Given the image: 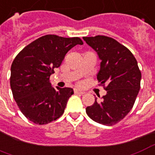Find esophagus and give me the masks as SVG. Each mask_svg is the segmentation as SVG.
<instances>
[{"label": "esophagus", "instance_id": "1", "mask_svg": "<svg viewBox=\"0 0 155 155\" xmlns=\"http://www.w3.org/2000/svg\"><path fill=\"white\" fill-rule=\"evenodd\" d=\"M74 93H75V94H80V95H83V94L84 93V92H83V91L80 90V89H78V88H75V89H74Z\"/></svg>", "mask_w": 155, "mask_h": 155}]
</instances>
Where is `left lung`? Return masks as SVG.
<instances>
[{"instance_id": "8db88e82", "label": "left lung", "mask_w": 155, "mask_h": 155, "mask_svg": "<svg viewBox=\"0 0 155 155\" xmlns=\"http://www.w3.org/2000/svg\"><path fill=\"white\" fill-rule=\"evenodd\" d=\"M101 59L97 79L106 94L101 101L86 108L95 122L112 126L127 115L135 103L140 88L141 73L135 57L127 47L105 35L83 37Z\"/></svg>"}]
</instances>
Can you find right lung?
<instances>
[{
    "instance_id": "1",
    "label": "right lung",
    "mask_w": 155,
    "mask_h": 155,
    "mask_svg": "<svg viewBox=\"0 0 155 155\" xmlns=\"http://www.w3.org/2000/svg\"><path fill=\"white\" fill-rule=\"evenodd\" d=\"M83 44L79 37L46 35L32 41L15 57L10 87L18 108L30 121L43 125L62 116L73 89L53 88L49 77L67 52Z\"/></svg>"
}]
</instances>
